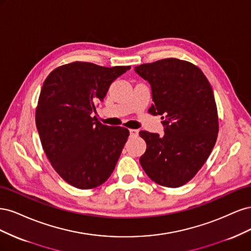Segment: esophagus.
I'll return each instance as SVG.
<instances>
[{
    "mask_svg": "<svg viewBox=\"0 0 251 251\" xmlns=\"http://www.w3.org/2000/svg\"><path fill=\"white\" fill-rule=\"evenodd\" d=\"M138 134H139L138 130H135V128H131V130H130V136H131V137H137Z\"/></svg>",
    "mask_w": 251,
    "mask_h": 251,
    "instance_id": "34e87169",
    "label": "esophagus"
}]
</instances>
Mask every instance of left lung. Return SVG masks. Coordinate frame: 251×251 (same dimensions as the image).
<instances>
[{
  "instance_id": "1",
  "label": "left lung",
  "mask_w": 251,
  "mask_h": 251,
  "mask_svg": "<svg viewBox=\"0 0 251 251\" xmlns=\"http://www.w3.org/2000/svg\"><path fill=\"white\" fill-rule=\"evenodd\" d=\"M151 89L150 113L161 115L164 135L141 131L147 151L140 164L148 176L166 187L185 184L207 160L219 132L210 83L198 67L165 58L135 67Z\"/></svg>"
}]
</instances>
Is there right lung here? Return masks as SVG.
Segmentation results:
<instances>
[{
	"instance_id": "1",
	"label": "right lung",
	"mask_w": 251,
	"mask_h": 251,
	"mask_svg": "<svg viewBox=\"0 0 251 251\" xmlns=\"http://www.w3.org/2000/svg\"><path fill=\"white\" fill-rule=\"evenodd\" d=\"M130 69L74 62L56 68L44 81L35 111L37 132L53 169L74 187L100 186L115 169L130 133L92 115L111 83Z\"/></svg>"
}]
</instances>
